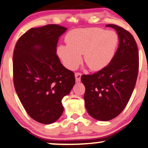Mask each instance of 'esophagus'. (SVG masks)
<instances>
[{
	"instance_id": "obj_1",
	"label": "esophagus",
	"mask_w": 148,
	"mask_h": 148,
	"mask_svg": "<svg viewBox=\"0 0 148 148\" xmlns=\"http://www.w3.org/2000/svg\"><path fill=\"white\" fill-rule=\"evenodd\" d=\"M81 73H75V79H76V82H80L81 81Z\"/></svg>"
}]
</instances>
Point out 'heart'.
<instances>
[{"mask_svg": "<svg viewBox=\"0 0 148 148\" xmlns=\"http://www.w3.org/2000/svg\"><path fill=\"white\" fill-rule=\"evenodd\" d=\"M67 45L58 47L57 54L64 67L75 69L84 62L91 70L99 71L110 63L115 54L118 37L112 30L101 28H77L66 35Z\"/></svg>", "mask_w": 148, "mask_h": 148, "instance_id": "1", "label": "heart"}]
</instances>
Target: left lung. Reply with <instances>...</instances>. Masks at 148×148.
<instances>
[{"label":"left lung","mask_w":148,"mask_h":148,"mask_svg":"<svg viewBox=\"0 0 148 148\" xmlns=\"http://www.w3.org/2000/svg\"><path fill=\"white\" fill-rule=\"evenodd\" d=\"M106 26L118 33L117 51L106 67L81 78L86 88V110L100 121L112 120L123 111L133 92L138 72V47L132 34L118 25Z\"/></svg>","instance_id":"1"}]
</instances>
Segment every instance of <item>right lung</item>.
<instances>
[{"mask_svg": "<svg viewBox=\"0 0 148 148\" xmlns=\"http://www.w3.org/2000/svg\"><path fill=\"white\" fill-rule=\"evenodd\" d=\"M67 28L56 24L30 28L16 42L13 54L15 90L25 111L49 125L63 113L62 99L75 84L74 73L56 54L59 37Z\"/></svg>", "mask_w": 148, "mask_h": 148, "instance_id": "1", "label": "right lung"}]
</instances>
